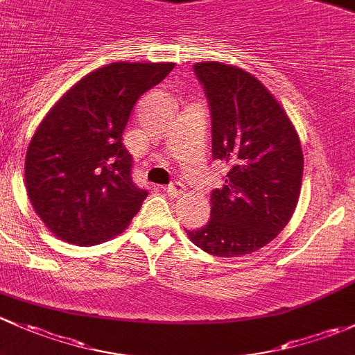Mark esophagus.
I'll return each mask as SVG.
<instances>
[{
    "label": "esophagus",
    "mask_w": 355,
    "mask_h": 355,
    "mask_svg": "<svg viewBox=\"0 0 355 355\" xmlns=\"http://www.w3.org/2000/svg\"><path fill=\"white\" fill-rule=\"evenodd\" d=\"M164 189H166L167 195L173 196V198H176V196L181 195L182 189H184V186H182L181 182H178V181H176V182H171V184H169V186H166V188H164Z\"/></svg>",
    "instance_id": "1"
}]
</instances>
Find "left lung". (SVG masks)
<instances>
[{"mask_svg": "<svg viewBox=\"0 0 355 355\" xmlns=\"http://www.w3.org/2000/svg\"><path fill=\"white\" fill-rule=\"evenodd\" d=\"M211 109V155L229 164L225 184L210 196V220L186 231L218 258L251 254L291 220L302 184L301 141L286 109L250 71L234 64H195Z\"/></svg>", "mask_w": 355, "mask_h": 355, "instance_id": "left-lung-1", "label": "left lung"}]
</instances>
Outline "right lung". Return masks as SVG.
<instances>
[{"label": "right lung", "instance_id": "right-lung-1", "mask_svg": "<svg viewBox=\"0 0 355 355\" xmlns=\"http://www.w3.org/2000/svg\"><path fill=\"white\" fill-rule=\"evenodd\" d=\"M174 63L118 61L90 71L61 96L25 155L35 214L61 241L94 246L119 236L148 193L131 181L123 133L137 101Z\"/></svg>", "mask_w": 355, "mask_h": 355}]
</instances>
